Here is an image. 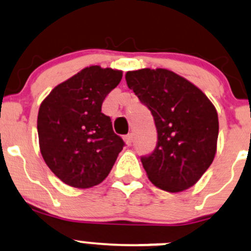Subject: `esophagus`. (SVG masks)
I'll return each mask as SVG.
<instances>
[{
  "mask_svg": "<svg viewBox=\"0 0 251 251\" xmlns=\"http://www.w3.org/2000/svg\"><path fill=\"white\" fill-rule=\"evenodd\" d=\"M124 142H125L127 146H131L132 143H133V134L129 133L127 135H125V137H124Z\"/></svg>",
  "mask_w": 251,
  "mask_h": 251,
  "instance_id": "1",
  "label": "esophagus"
}]
</instances>
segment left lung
Instances as JSON below:
<instances>
[{"label":"left lung","mask_w":251,"mask_h":251,"mask_svg":"<svg viewBox=\"0 0 251 251\" xmlns=\"http://www.w3.org/2000/svg\"><path fill=\"white\" fill-rule=\"evenodd\" d=\"M125 79L150 108L157 127V148L142 158L149 179L172 194L194 186L217 151L214 103L197 86L165 68L129 71Z\"/></svg>","instance_id":"1"}]
</instances>
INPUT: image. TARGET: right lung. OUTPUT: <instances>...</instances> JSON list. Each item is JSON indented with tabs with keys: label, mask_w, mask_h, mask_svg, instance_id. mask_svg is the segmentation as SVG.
<instances>
[{
	"label": "right lung",
	"mask_w": 251,
	"mask_h": 251,
	"mask_svg": "<svg viewBox=\"0 0 251 251\" xmlns=\"http://www.w3.org/2000/svg\"><path fill=\"white\" fill-rule=\"evenodd\" d=\"M122 77L119 70L89 66L55 86L40 105V151L67 185L88 189L100 184L123 150V139L101 113L103 100Z\"/></svg>",
	"instance_id": "1"
}]
</instances>
